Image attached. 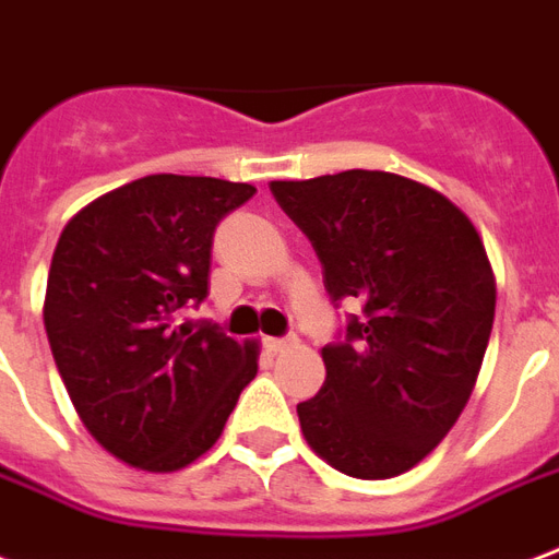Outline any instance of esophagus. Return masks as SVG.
Returning <instances> with one entry per match:
<instances>
[{
  "mask_svg": "<svg viewBox=\"0 0 559 559\" xmlns=\"http://www.w3.org/2000/svg\"><path fill=\"white\" fill-rule=\"evenodd\" d=\"M296 343V336H266V340H263V346L270 348V352H275V355H278V352H287V348H293Z\"/></svg>",
  "mask_w": 559,
  "mask_h": 559,
  "instance_id": "obj_1",
  "label": "esophagus"
}]
</instances>
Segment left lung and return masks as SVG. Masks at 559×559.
Instances as JSON below:
<instances>
[{
    "label": "left lung",
    "mask_w": 559,
    "mask_h": 559,
    "mask_svg": "<svg viewBox=\"0 0 559 559\" xmlns=\"http://www.w3.org/2000/svg\"><path fill=\"white\" fill-rule=\"evenodd\" d=\"M270 190L317 251L331 301L364 308L322 348L325 383L296 407L305 440L352 478H395L440 445L478 381L496 317L487 249L445 195L393 173Z\"/></svg>",
    "instance_id": "1"
}]
</instances>
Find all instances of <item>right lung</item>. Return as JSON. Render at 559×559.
<instances>
[{
    "label": "right lung",
    "instance_id": "obj_1",
    "mask_svg": "<svg viewBox=\"0 0 559 559\" xmlns=\"http://www.w3.org/2000/svg\"><path fill=\"white\" fill-rule=\"evenodd\" d=\"M254 195L204 176H146L72 216L43 322L84 428L128 466L176 472L219 440L258 346L178 322L207 296L213 231Z\"/></svg>",
    "mask_w": 559,
    "mask_h": 559
}]
</instances>
